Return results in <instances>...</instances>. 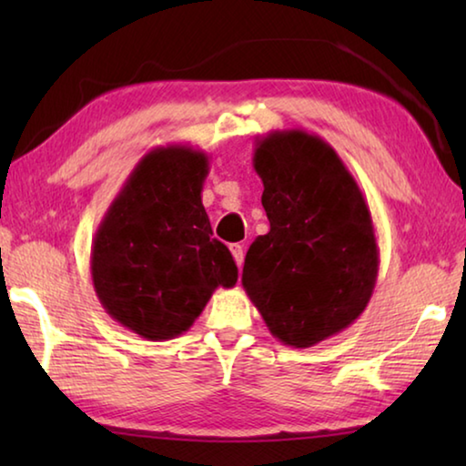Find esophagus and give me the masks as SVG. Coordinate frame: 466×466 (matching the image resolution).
I'll list each match as a JSON object with an SVG mask.
<instances>
[{
	"label": "esophagus",
	"mask_w": 466,
	"mask_h": 466,
	"mask_svg": "<svg viewBox=\"0 0 466 466\" xmlns=\"http://www.w3.org/2000/svg\"><path fill=\"white\" fill-rule=\"evenodd\" d=\"M230 250L234 255L236 265L242 267V263H244V247H242V244H230Z\"/></svg>",
	"instance_id": "1"
}]
</instances>
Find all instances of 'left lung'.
Returning a JSON list of instances; mask_svg holds the SVG:
<instances>
[{
    "instance_id": "left-lung-1",
    "label": "left lung",
    "mask_w": 466,
    "mask_h": 466,
    "mask_svg": "<svg viewBox=\"0 0 466 466\" xmlns=\"http://www.w3.org/2000/svg\"><path fill=\"white\" fill-rule=\"evenodd\" d=\"M252 167L271 228L250 244L242 286L271 335L306 350L350 327L372 298V216L341 157L312 133H267Z\"/></svg>"
}]
</instances>
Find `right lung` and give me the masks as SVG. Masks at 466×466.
Listing matches in <instances>:
<instances>
[{
  "instance_id": "right-lung-1",
  "label": "right lung",
  "mask_w": 466,
  "mask_h": 466,
  "mask_svg": "<svg viewBox=\"0 0 466 466\" xmlns=\"http://www.w3.org/2000/svg\"><path fill=\"white\" fill-rule=\"evenodd\" d=\"M208 172L201 149L154 147L94 234V291L110 317L147 341L183 335L219 286L238 281L230 250L211 238L201 203Z\"/></svg>"
}]
</instances>
